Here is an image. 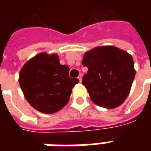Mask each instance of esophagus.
Wrapping results in <instances>:
<instances>
[{
  "instance_id": "obj_1",
  "label": "esophagus",
  "mask_w": 151,
  "mask_h": 151,
  "mask_svg": "<svg viewBox=\"0 0 151 151\" xmlns=\"http://www.w3.org/2000/svg\"><path fill=\"white\" fill-rule=\"evenodd\" d=\"M78 78L79 79V82H82V74H79V76L78 77Z\"/></svg>"
}]
</instances>
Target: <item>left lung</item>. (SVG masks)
Listing matches in <instances>:
<instances>
[{
	"label": "left lung",
	"instance_id": "obj_1",
	"mask_svg": "<svg viewBox=\"0 0 151 151\" xmlns=\"http://www.w3.org/2000/svg\"><path fill=\"white\" fill-rule=\"evenodd\" d=\"M82 65L88 69L82 84L95 104L111 109L125 100L135 77L131 55L116 47H97L85 53Z\"/></svg>",
	"mask_w": 151,
	"mask_h": 151
}]
</instances>
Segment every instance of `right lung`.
I'll return each mask as SVG.
<instances>
[{"label":"right lung","mask_w":151,"mask_h":151,"mask_svg":"<svg viewBox=\"0 0 151 151\" xmlns=\"http://www.w3.org/2000/svg\"><path fill=\"white\" fill-rule=\"evenodd\" d=\"M69 71L68 66L60 64L56 54L40 53L27 61L20 71L19 84L28 103L43 113L60 111L79 82L69 78Z\"/></svg>","instance_id":"add662e5"}]
</instances>
